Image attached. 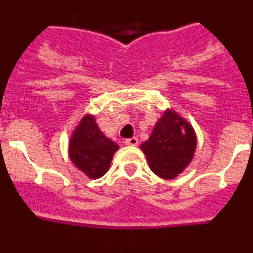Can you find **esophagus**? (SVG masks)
Returning a JSON list of instances; mask_svg holds the SVG:
<instances>
[{
  "label": "esophagus",
  "mask_w": 253,
  "mask_h": 253,
  "mask_svg": "<svg viewBox=\"0 0 253 253\" xmlns=\"http://www.w3.org/2000/svg\"><path fill=\"white\" fill-rule=\"evenodd\" d=\"M125 144L126 146H138V138L133 137V138H128V139H125Z\"/></svg>",
  "instance_id": "esophagus-1"
}]
</instances>
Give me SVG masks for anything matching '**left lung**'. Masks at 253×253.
<instances>
[{
  "label": "left lung",
  "instance_id": "1",
  "mask_svg": "<svg viewBox=\"0 0 253 253\" xmlns=\"http://www.w3.org/2000/svg\"><path fill=\"white\" fill-rule=\"evenodd\" d=\"M149 169L158 177L172 180L190 165L196 149V134L187 120L167 109L154 125L148 140L140 144Z\"/></svg>",
  "mask_w": 253,
  "mask_h": 253
}]
</instances>
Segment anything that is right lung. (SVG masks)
Masks as SVG:
<instances>
[{
	"mask_svg": "<svg viewBox=\"0 0 253 253\" xmlns=\"http://www.w3.org/2000/svg\"><path fill=\"white\" fill-rule=\"evenodd\" d=\"M71 161L88 178H100L110 169L113 156L119 146L107 138L96 124L95 116L87 114L69 139Z\"/></svg>",
	"mask_w": 253,
	"mask_h": 253,
	"instance_id": "add662e5",
	"label": "right lung"
}]
</instances>
